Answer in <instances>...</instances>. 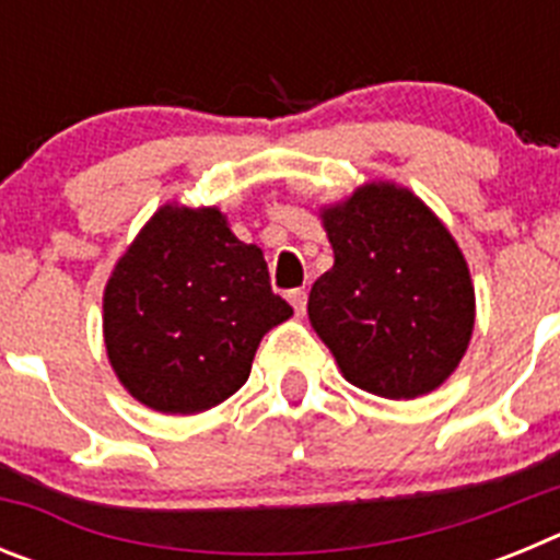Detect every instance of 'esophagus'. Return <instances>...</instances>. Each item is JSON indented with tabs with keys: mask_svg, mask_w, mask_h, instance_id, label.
I'll return each mask as SVG.
<instances>
[{
	"mask_svg": "<svg viewBox=\"0 0 560 560\" xmlns=\"http://www.w3.org/2000/svg\"><path fill=\"white\" fill-rule=\"evenodd\" d=\"M289 303L294 305L296 316H303V314H305V305H308V294H305V289L291 291V294H289Z\"/></svg>",
	"mask_w": 560,
	"mask_h": 560,
	"instance_id": "esophagus-1",
	"label": "esophagus"
}]
</instances>
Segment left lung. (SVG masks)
I'll list each match as a JSON object with an SVG mask.
<instances>
[{
  "mask_svg": "<svg viewBox=\"0 0 560 560\" xmlns=\"http://www.w3.org/2000/svg\"><path fill=\"white\" fill-rule=\"evenodd\" d=\"M334 266L314 283L308 319L341 375L378 398L446 384L471 345L477 296L448 226L395 182H368L319 207Z\"/></svg>",
  "mask_w": 560,
  "mask_h": 560,
  "instance_id": "8db88e82",
  "label": "left lung"
}]
</instances>
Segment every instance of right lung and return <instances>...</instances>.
I'll use <instances>...</instances> for the list:
<instances>
[{"instance_id":"obj_1","label":"right lung","mask_w":560,"mask_h":560,"mask_svg":"<svg viewBox=\"0 0 560 560\" xmlns=\"http://www.w3.org/2000/svg\"><path fill=\"white\" fill-rule=\"evenodd\" d=\"M291 314L264 249L237 241L219 207L167 201L108 275L103 341L142 407L199 415L244 387L260 339Z\"/></svg>"}]
</instances>
